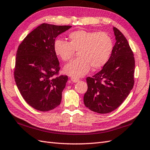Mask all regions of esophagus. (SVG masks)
Instances as JSON below:
<instances>
[{
	"mask_svg": "<svg viewBox=\"0 0 150 150\" xmlns=\"http://www.w3.org/2000/svg\"><path fill=\"white\" fill-rule=\"evenodd\" d=\"M71 81H72V82H74V83H76V82H78V81H79V78H75V77H72V78H71Z\"/></svg>",
	"mask_w": 150,
	"mask_h": 150,
	"instance_id": "1",
	"label": "esophagus"
}]
</instances>
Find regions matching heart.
Returning a JSON list of instances; mask_svg holds the SVG:
<instances>
[{
    "label": "heart",
    "mask_w": 150,
    "mask_h": 150,
    "mask_svg": "<svg viewBox=\"0 0 150 150\" xmlns=\"http://www.w3.org/2000/svg\"><path fill=\"white\" fill-rule=\"evenodd\" d=\"M69 42L56 40L54 49L56 54L67 62L78 51L79 57L64 67L67 74L81 77L92 69L101 68L108 62L113 50V41L105 32L78 30L69 35Z\"/></svg>",
    "instance_id": "1"
}]
</instances>
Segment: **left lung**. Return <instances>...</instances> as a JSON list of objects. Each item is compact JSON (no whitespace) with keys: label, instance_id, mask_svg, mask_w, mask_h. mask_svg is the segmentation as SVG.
<instances>
[{"label":"left lung","instance_id":"1","mask_svg":"<svg viewBox=\"0 0 150 150\" xmlns=\"http://www.w3.org/2000/svg\"><path fill=\"white\" fill-rule=\"evenodd\" d=\"M116 42L110 57L101 71L86 78L84 95L86 107L99 114L114 111L128 97L134 85L135 59L127 40L113 28Z\"/></svg>","mask_w":150,"mask_h":150}]
</instances>
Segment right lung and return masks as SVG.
Wrapping results in <instances>:
<instances>
[{
    "label": "right lung",
    "mask_w": 150,
    "mask_h": 150,
    "mask_svg": "<svg viewBox=\"0 0 150 150\" xmlns=\"http://www.w3.org/2000/svg\"><path fill=\"white\" fill-rule=\"evenodd\" d=\"M71 27L44 23L18 46L14 69L16 84L28 104L39 111L51 110L61 103L68 76H56L60 67L54 44L56 38Z\"/></svg>",
    "instance_id": "1"
}]
</instances>
